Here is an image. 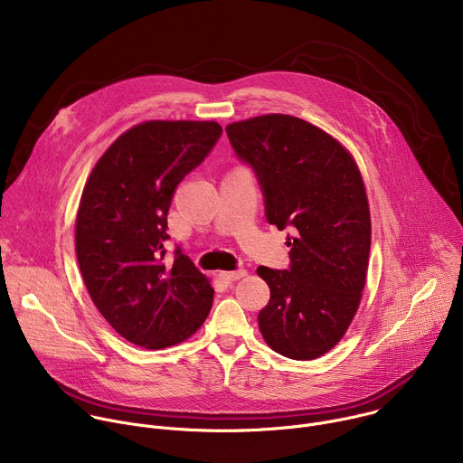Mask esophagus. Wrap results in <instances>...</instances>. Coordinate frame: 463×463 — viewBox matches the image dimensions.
<instances>
[{
  "label": "esophagus",
  "mask_w": 463,
  "mask_h": 463,
  "mask_svg": "<svg viewBox=\"0 0 463 463\" xmlns=\"http://www.w3.org/2000/svg\"><path fill=\"white\" fill-rule=\"evenodd\" d=\"M245 275H247L245 269H238V271H222V273H220V279H222L223 282L231 284V282H236V280L243 279Z\"/></svg>",
  "instance_id": "esophagus-1"
}]
</instances>
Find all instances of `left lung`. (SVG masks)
<instances>
[{
  "instance_id": "left-lung-1",
  "label": "left lung",
  "mask_w": 463,
  "mask_h": 463,
  "mask_svg": "<svg viewBox=\"0 0 463 463\" xmlns=\"http://www.w3.org/2000/svg\"><path fill=\"white\" fill-rule=\"evenodd\" d=\"M225 129L258 175L268 222L293 231L289 271L256 269L271 289L260 332L284 357L317 359L345 337L366 284L372 223L363 175L335 137L298 117L268 113Z\"/></svg>"
}]
</instances>
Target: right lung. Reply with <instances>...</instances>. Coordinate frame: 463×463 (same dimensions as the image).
<instances>
[{
    "label": "right lung",
    "instance_id": "add662e5",
    "mask_svg": "<svg viewBox=\"0 0 463 463\" xmlns=\"http://www.w3.org/2000/svg\"><path fill=\"white\" fill-rule=\"evenodd\" d=\"M222 136L216 120H146L93 166L77 211L75 249L88 293L115 332L146 350L192 337L214 289L192 260H165L166 216L179 181Z\"/></svg>",
    "mask_w": 463,
    "mask_h": 463
}]
</instances>
